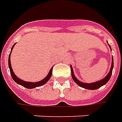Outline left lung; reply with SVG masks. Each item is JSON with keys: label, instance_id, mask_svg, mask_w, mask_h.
Segmentation results:
<instances>
[{"label": "left lung", "instance_id": "obj_1", "mask_svg": "<svg viewBox=\"0 0 122 122\" xmlns=\"http://www.w3.org/2000/svg\"><path fill=\"white\" fill-rule=\"evenodd\" d=\"M109 46L110 47V46L109 45ZM111 49V47H110ZM113 67H114V61H113V57H112V65H111V68L110 70L109 71L108 74L105 77L100 81H98L95 82H92V83H85V82H82L81 81H79L78 79H76L75 77V76L74 75L73 73V70L72 67L71 66V76H72V78H73V81L75 82L77 85H79V86H81L82 88H84L86 89H88V90H97L98 88H99L100 87L102 86L103 85H106L110 77H111L112 73V69H113Z\"/></svg>", "mask_w": 122, "mask_h": 122}]
</instances>
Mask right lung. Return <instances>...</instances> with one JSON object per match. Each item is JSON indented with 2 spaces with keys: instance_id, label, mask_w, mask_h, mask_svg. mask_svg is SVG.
Segmentation results:
<instances>
[{
  "instance_id": "obj_1",
  "label": "right lung",
  "mask_w": 122,
  "mask_h": 122,
  "mask_svg": "<svg viewBox=\"0 0 122 122\" xmlns=\"http://www.w3.org/2000/svg\"><path fill=\"white\" fill-rule=\"evenodd\" d=\"M15 44L16 43H14V46L12 47V49H11V51L10 53V54H9V57H8V66H9V69H10V74L11 76H12V78L13 79V80L14 81L16 82V83H18V85H20L23 86L24 87L26 88H30V89H31V88H34L36 87H38V86H42L44 84H46L47 82L49 81L50 78H51V75H52V71H53V67H51V69H50L49 71V73H48V75L43 79V80H41L39 82H25L24 81L22 80H21V79H20L18 77H17L16 75L14 74V73L13 72V70L12 69V67H11V62H10V54L11 52H12V49H13V47L15 46Z\"/></svg>"
}]
</instances>
